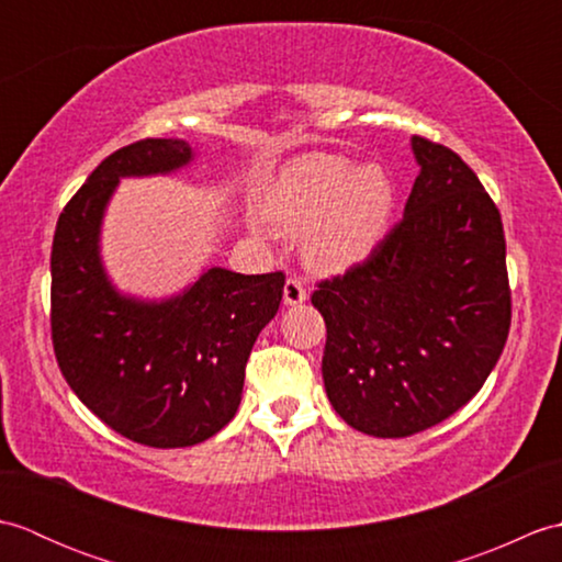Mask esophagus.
Masks as SVG:
<instances>
[{"label": "esophagus", "instance_id": "esophagus-1", "mask_svg": "<svg viewBox=\"0 0 562 562\" xmlns=\"http://www.w3.org/2000/svg\"><path fill=\"white\" fill-rule=\"evenodd\" d=\"M306 300V288L300 278H288L284 282V304L296 306Z\"/></svg>", "mask_w": 562, "mask_h": 562}]
</instances>
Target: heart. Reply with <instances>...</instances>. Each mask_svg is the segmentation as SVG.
<instances>
[{
  "label": "heart",
  "instance_id": "1",
  "mask_svg": "<svg viewBox=\"0 0 562 562\" xmlns=\"http://www.w3.org/2000/svg\"><path fill=\"white\" fill-rule=\"evenodd\" d=\"M393 183L384 166H357L336 154H308L284 171L268 202V220L304 235V258L316 270H342L367 258L389 229Z\"/></svg>",
  "mask_w": 562,
  "mask_h": 562
}]
</instances>
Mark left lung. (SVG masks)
Listing matches in <instances>:
<instances>
[{"label": "left lung", "instance_id": "8db88e82", "mask_svg": "<svg viewBox=\"0 0 562 562\" xmlns=\"http://www.w3.org/2000/svg\"><path fill=\"white\" fill-rule=\"evenodd\" d=\"M403 220L362 262L316 284L333 408L374 437H411L463 408L507 342L499 210L457 151L413 137Z\"/></svg>", "mask_w": 562, "mask_h": 562}]
</instances>
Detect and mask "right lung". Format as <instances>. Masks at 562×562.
Segmentation results:
<instances>
[{"mask_svg": "<svg viewBox=\"0 0 562 562\" xmlns=\"http://www.w3.org/2000/svg\"><path fill=\"white\" fill-rule=\"evenodd\" d=\"M183 139H137L105 157L57 220L50 330L59 372L87 408L137 445L176 449L217 435L241 403L258 333L278 314L284 272L210 268L161 304L121 296L99 260L103 207L121 176L169 173Z\"/></svg>", "mask_w": 562, "mask_h": 562, "instance_id": "obj_1", "label": "right lung"}]
</instances>
